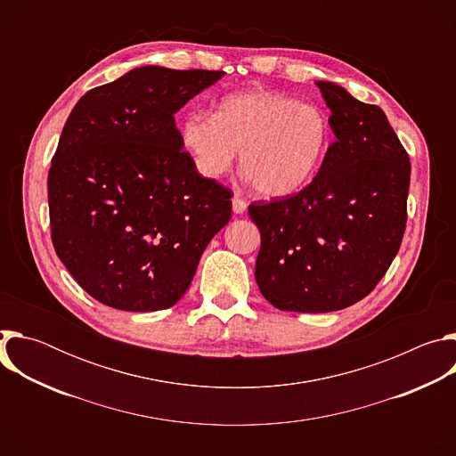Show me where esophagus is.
<instances>
[{
    "label": "esophagus",
    "instance_id": "obj_1",
    "mask_svg": "<svg viewBox=\"0 0 456 456\" xmlns=\"http://www.w3.org/2000/svg\"><path fill=\"white\" fill-rule=\"evenodd\" d=\"M245 209H247V202L243 199H240V197H234L232 199V211L236 215H241V213H245Z\"/></svg>",
    "mask_w": 456,
    "mask_h": 456
}]
</instances>
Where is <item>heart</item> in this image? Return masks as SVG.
<instances>
[{"label":"heart","instance_id":"1","mask_svg":"<svg viewBox=\"0 0 456 456\" xmlns=\"http://www.w3.org/2000/svg\"><path fill=\"white\" fill-rule=\"evenodd\" d=\"M332 126L322 108L273 92L241 90L224 97L215 111L189 113L180 141L206 178L240 164L252 187L269 199L290 197L319 171Z\"/></svg>","mask_w":456,"mask_h":456}]
</instances>
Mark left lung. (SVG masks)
Segmentation results:
<instances>
[{
  "instance_id": "left-lung-1",
  "label": "left lung",
  "mask_w": 456,
  "mask_h": 456,
  "mask_svg": "<svg viewBox=\"0 0 456 456\" xmlns=\"http://www.w3.org/2000/svg\"><path fill=\"white\" fill-rule=\"evenodd\" d=\"M336 141L315 178L292 197L254 202L262 234L254 276L280 310L334 312L368 296L397 256L408 220L411 164L375 104L315 83Z\"/></svg>"
}]
</instances>
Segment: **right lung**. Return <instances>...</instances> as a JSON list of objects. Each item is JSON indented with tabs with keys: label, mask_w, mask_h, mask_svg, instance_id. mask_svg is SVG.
Segmentation results:
<instances>
[{
	"label": "right lung",
	"mask_w": 456,
	"mask_h": 456,
	"mask_svg": "<svg viewBox=\"0 0 456 456\" xmlns=\"http://www.w3.org/2000/svg\"><path fill=\"white\" fill-rule=\"evenodd\" d=\"M218 70L142 67L97 86L72 110L48 171L50 236L74 280L126 312L173 306L232 191L183 151L175 113Z\"/></svg>",
	"instance_id": "right-lung-1"
}]
</instances>
